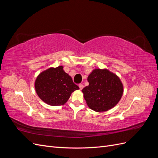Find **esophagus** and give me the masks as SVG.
Listing matches in <instances>:
<instances>
[{
  "mask_svg": "<svg viewBox=\"0 0 158 158\" xmlns=\"http://www.w3.org/2000/svg\"><path fill=\"white\" fill-rule=\"evenodd\" d=\"M79 88H80V89H82L83 88H84V85L82 84H79Z\"/></svg>",
  "mask_w": 158,
  "mask_h": 158,
  "instance_id": "1",
  "label": "esophagus"
}]
</instances>
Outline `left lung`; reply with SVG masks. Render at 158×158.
<instances>
[{"mask_svg": "<svg viewBox=\"0 0 158 158\" xmlns=\"http://www.w3.org/2000/svg\"><path fill=\"white\" fill-rule=\"evenodd\" d=\"M89 85L82 90L88 107L103 112L114 107L121 99L123 85L118 76L107 69H95L88 77Z\"/></svg>", "mask_w": 158, "mask_h": 158, "instance_id": "obj_1", "label": "left lung"}]
</instances>
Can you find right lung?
Segmentation results:
<instances>
[{
  "mask_svg": "<svg viewBox=\"0 0 158 158\" xmlns=\"http://www.w3.org/2000/svg\"><path fill=\"white\" fill-rule=\"evenodd\" d=\"M35 88L37 94L45 103L52 106H61L68 101L71 94L78 89L63 66L50 68L37 76Z\"/></svg>",
  "mask_w": 158,
  "mask_h": 158,
  "instance_id": "add662e5",
  "label": "right lung"
}]
</instances>
